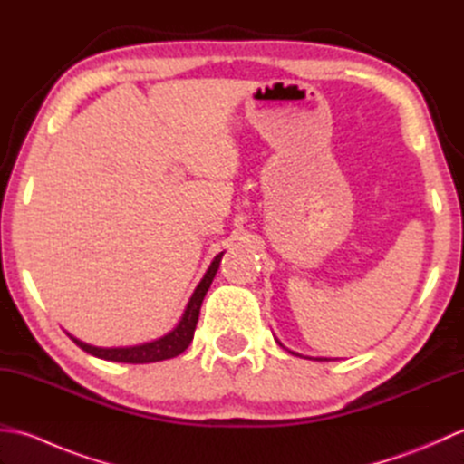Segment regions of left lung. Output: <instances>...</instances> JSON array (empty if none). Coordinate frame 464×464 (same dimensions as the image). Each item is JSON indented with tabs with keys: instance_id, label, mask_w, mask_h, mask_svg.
<instances>
[{
	"instance_id": "1",
	"label": "left lung",
	"mask_w": 464,
	"mask_h": 464,
	"mask_svg": "<svg viewBox=\"0 0 464 464\" xmlns=\"http://www.w3.org/2000/svg\"><path fill=\"white\" fill-rule=\"evenodd\" d=\"M281 344V343H279ZM281 347H283V344H281ZM285 349V347H283ZM291 354H299V353H293L291 351ZM299 357H301V354H299ZM304 359H309V357H304ZM314 361H329V359H324V357H317V359H314Z\"/></svg>"
}]
</instances>
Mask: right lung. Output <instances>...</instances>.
<instances>
[{
    "instance_id": "add662e5",
    "label": "right lung",
    "mask_w": 464,
    "mask_h": 464,
    "mask_svg": "<svg viewBox=\"0 0 464 464\" xmlns=\"http://www.w3.org/2000/svg\"><path fill=\"white\" fill-rule=\"evenodd\" d=\"M221 251L217 257L211 261L209 269L203 275V279L197 285L189 303L183 311V317L179 323L175 324V329H171L167 334L160 339H153L150 343H141V344H133V347H93V344H87L80 339L72 337V341L77 344V347L83 349L85 353L93 354L97 359L103 361H113V362H131V364H143V362H157V361H165V359H173L177 354H181L187 347H189L193 341V333L197 327V321H199V311H201V303L205 299L207 291H209L213 277L217 269H219V263L223 257Z\"/></svg>"
}]
</instances>
